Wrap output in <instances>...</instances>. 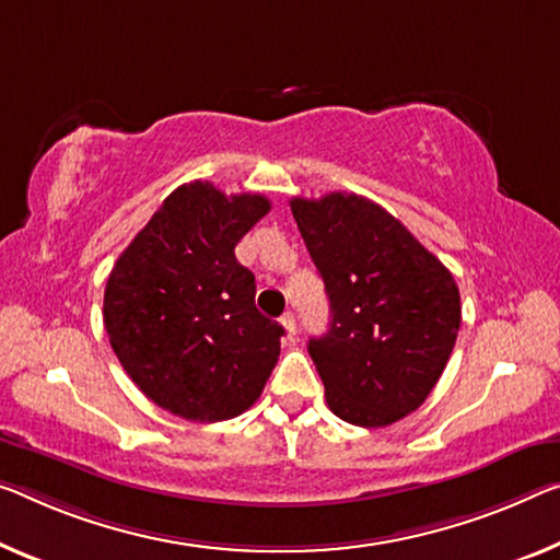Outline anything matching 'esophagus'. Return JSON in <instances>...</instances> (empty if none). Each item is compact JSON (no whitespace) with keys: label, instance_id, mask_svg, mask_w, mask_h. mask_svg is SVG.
Masks as SVG:
<instances>
[{"label":"esophagus","instance_id":"34e87169","mask_svg":"<svg viewBox=\"0 0 560 560\" xmlns=\"http://www.w3.org/2000/svg\"><path fill=\"white\" fill-rule=\"evenodd\" d=\"M280 323H282V328H285V332L290 335V338H292V335H298V320H295V315L285 313V315L280 317Z\"/></svg>","mask_w":560,"mask_h":560}]
</instances>
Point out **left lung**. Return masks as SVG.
I'll return each instance as SVG.
<instances>
[{
  "mask_svg": "<svg viewBox=\"0 0 560 560\" xmlns=\"http://www.w3.org/2000/svg\"><path fill=\"white\" fill-rule=\"evenodd\" d=\"M290 210L330 300V330L307 342L328 408L360 428L393 425L443 375L460 328L458 285L368 197H295Z\"/></svg>",
  "mask_w": 560,
  "mask_h": 560,
  "instance_id": "1",
  "label": "left lung"
}]
</instances>
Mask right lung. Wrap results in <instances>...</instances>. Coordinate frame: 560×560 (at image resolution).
Here are the masks:
<instances>
[{
  "mask_svg": "<svg viewBox=\"0 0 560 560\" xmlns=\"http://www.w3.org/2000/svg\"><path fill=\"white\" fill-rule=\"evenodd\" d=\"M268 212L262 195H225L202 179L179 185L109 272V346L137 388L172 416L235 418L278 363L285 330L257 313L255 275L235 257Z\"/></svg>",
  "mask_w": 560,
  "mask_h": 560,
  "instance_id": "1",
  "label": "right lung"
}]
</instances>
